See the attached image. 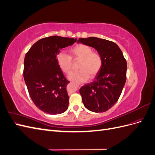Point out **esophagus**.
<instances>
[{
    "label": "esophagus",
    "mask_w": 155,
    "mask_h": 155,
    "mask_svg": "<svg viewBox=\"0 0 155 155\" xmlns=\"http://www.w3.org/2000/svg\"><path fill=\"white\" fill-rule=\"evenodd\" d=\"M76 85H77V86H78L79 88V87H81L83 85H82L81 83H77V84H76Z\"/></svg>",
    "instance_id": "1"
}]
</instances>
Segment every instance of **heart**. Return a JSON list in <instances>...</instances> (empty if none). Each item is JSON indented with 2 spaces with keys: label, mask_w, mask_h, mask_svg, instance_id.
<instances>
[{
  "label": "heart",
  "mask_w": 155,
  "mask_h": 155,
  "mask_svg": "<svg viewBox=\"0 0 155 155\" xmlns=\"http://www.w3.org/2000/svg\"><path fill=\"white\" fill-rule=\"evenodd\" d=\"M71 57L64 51H60L56 56L59 67L62 71L68 74L71 69L72 58L80 59L77 71L68 74L70 80L75 82L86 81L88 78H94L100 72L102 66V58L100 53L94 51L93 49L87 45L79 44L70 50Z\"/></svg>",
  "instance_id": "1"
}]
</instances>
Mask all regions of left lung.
I'll return each instance as SVG.
<instances>
[{
	"mask_svg": "<svg viewBox=\"0 0 155 155\" xmlns=\"http://www.w3.org/2000/svg\"><path fill=\"white\" fill-rule=\"evenodd\" d=\"M78 43L94 48L102 58V66L94 80L79 89L82 101L89 110L103 112L118 101L126 81L127 61L114 42L90 37Z\"/></svg>",
	"mask_w": 155,
	"mask_h": 155,
	"instance_id": "left-lung-1",
	"label": "left lung"
}]
</instances>
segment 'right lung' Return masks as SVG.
Masks as SVG:
<instances>
[{"label":"right lung","mask_w":155,"mask_h":155,"mask_svg":"<svg viewBox=\"0 0 155 155\" xmlns=\"http://www.w3.org/2000/svg\"><path fill=\"white\" fill-rule=\"evenodd\" d=\"M77 39L59 36L43 38L25 55L23 76L31 100L37 108L49 114H59L68 107L67 85L56 59L60 50L76 43Z\"/></svg>","instance_id":"add662e5"}]
</instances>
